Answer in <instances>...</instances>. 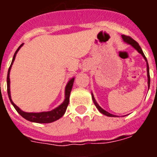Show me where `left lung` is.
Returning <instances> with one entry per match:
<instances>
[{"label": "left lung", "mask_w": 157, "mask_h": 157, "mask_svg": "<svg viewBox=\"0 0 157 157\" xmlns=\"http://www.w3.org/2000/svg\"><path fill=\"white\" fill-rule=\"evenodd\" d=\"M122 38H123V40H124V42H126L127 44H129V45H131L132 46H133V47H134V49H135V50H136L139 53V54H141L142 55H143V57L144 58V59L146 60L147 72V84H148V89H149V86H150V74H149V66H148V63H147V60L146 57H145V55H144V52H143V50H142L141 47L139 46V45L138 44V42H137V41H135L134 39H132V38L130 37V36H129L122 35ZM92 99H93L94 103V105L96 106V107L98 108V110L101 112V113H103V115H105V116H107V117H116V116H115V115L111 114V113H109V112H107V111L103 110V108H102V107H101L98 104V103L96 102L95 98H94V97L93 94H92Z\"/></svg>", "instance_id": "8db88e82"}]
</instances>
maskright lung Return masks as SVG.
<instances>
[{
	"label": "right lung",
	"instance_id": "right-lung-1",
	"mask_svg": "<svg viewBox=\"0 0 157 157\" xmlns=\"http://www.w3.org/2000/svg\"><path fill=\"white\" fill-rule=\"evenodd\" d=\"M23 46V44L18 48V50H16L14 53V55L13 57V60L10 64V67L8 70V74H7V93H8V96L10 100L11 103L13 104V107L15 108V110L24 118V119L28 120L29 121L36 122V123H51L54 122L57 120H59V118H61L64 115L67 106L69 103V97H70V94H71V90L72 89V86H73L74 82V77L71 78L70 81H68V83L67 84L66 88H65V99H64L63 103L61 105H59V107L54 108L52 111L50 112H25L22 111L18 107H17L13 102L11 99L10 95V71L11 66L13 64L14 59H15V56L18 51L19 50L21 47Z\"/></svg>",
	"mask_w": 157,
	"mask_h": 157
}]
</instances>
